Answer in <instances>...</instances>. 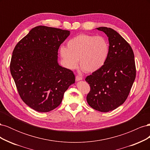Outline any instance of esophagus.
I'll return each mask as SVG.
<instances>
[{
    "mask_svg": "<svg viewBox=\"0 0 150 150\" xmlns=\"http://www.w3.org/2000/svg\"><path fill=\"white\" fill-rule=\"evenodd\" d=\"M83 79V78L80 76H76V80L78 81H80V80H82Z\"/></svg>",
    "mask_w": 150,
    "mask_h": 150,
    "instance_id": "34e87169",
    "label": "esophagus"
}]
</instances>
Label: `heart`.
<instances>
[{
    "mask_svg": "<svg viewBox=\"0 0 150 150\" xmlns=\"http://www.w3.org/2000/svg\"><path fill=\"white\" fill-rule=\"evenodd\" d=\"M109 54V44L101 36L82 34L60 48V55L66 66L74 69L79 65L84 72H93L104 64Z\"/></svg>",
    "mask_w": 150,
    "mask_h": 150,
    "instance_id": "heart-1",
    "label": "heart"
}]
</instances>
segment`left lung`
Segmentation results:
<instances>
[{"instance_id":"1","label":"left lung","mask_w":150,"mask_h":150,"mask_svg":"<svg viewBox=\"0 0 150 150\" xmlns=\"http://www.w3.org/2000/svg\"><path fill=\"white\" fill-rule=\"evenodd\" d=\"M98 30L108 37L109 54L104 64L86 77L90 86L87 102L92 108L108 112L124 103L136 78V66L132 48L129 43L111 28L101 27Z\"/></svg>"}]
</instances>
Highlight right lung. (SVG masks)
<instances>
[{
  "label": "right lung",
  "mask_w": 150,
  "mask_h": 150,
  "mask_svg": "<svg viewBox=\"0 0 150 150\" xmlns=\"http://www.w3.org/2000/svg\"><path fill=\"white\" fill-rule=\"evenodd\" d=\"M69 34L67 30L37 26L13 49L10 70L17 91L27 105L38 112L56 108L75 83L73 71L57 63L58 49Z\"/></svg>",
  "instance_id": "obj_1"
}]
</instances>
